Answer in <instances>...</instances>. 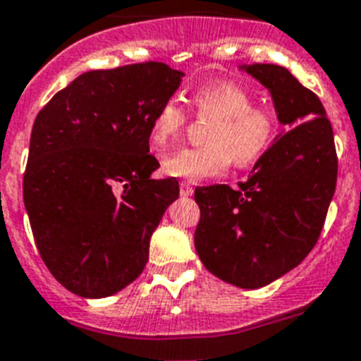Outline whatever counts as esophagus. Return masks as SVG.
Masks as SVG:
<instances>
[{"instance_id":"obj_1","label":"esophagus","mask_w":361,"mask_h":361,"mask_svg":"<svg viewBox=\"0 0 361 361\" xmlns=\"http://www.w3.org/2000/svg\"><path fill=\"white\" fill-rule=\"evenodd\" d=\"M192 192H194L192 185L181 181V183H180V194H181V196H192Z\"/></svg>"}]
</instances>
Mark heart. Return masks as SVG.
I'll return each mask as SVG.
<instances>
[{"label":"heart","instance_id":"b5f03b06","mask_svg":"<svg viewBox=\"0 0 361 361\" xmlns=\"http://www.w3.org/2000/svg\"><path fill=\"white\" fill-rule=\"evenodd\" d=\"M198 118L211 120L202 147H183L165 154L167 176L200 181L234 167L247 169L267 154L278 134V114L272 106L255 103V96L234 81H212L190 94ZM187 125V112L176 98H167L150 121V136L158 147L176 140Z\"/></svg>","mask_w":361,"mask_h":361}]
</instances>
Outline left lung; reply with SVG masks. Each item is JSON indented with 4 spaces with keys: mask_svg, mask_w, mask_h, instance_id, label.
Listing matches in <instances>:
<instances>
[{
    "mask_svg": "<svg viewBox=\"0 0 361 361\" xmlns=\"http://www.w3.org/2000/svg\"><path fill=\"white\" fill-rule=\"evenodd\" d=\"M290 130L256 161L238 189L194 190V245L205 269L241 289H258L298 267L316 245L336 190L338 156L324 105L285 67L249 65Z\"/></svg>",
    "mask_w": 361,
    "mask_h": 361,
    "instance_id": "obj_1",
    "label": "left lung"
}]
</instances>
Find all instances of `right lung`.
<instances>
[{
	"mask_svg": "<svg viewBox=\"0 0 361 361\" xmlns=\"http://www.w3.org/2000/svg\"><path fill=\"white\" fill-rule=\"evenodd\" d=\"M159 61L90 71L52 96L34 121L23 202L39 256L71 293L105 298L149 259L176 180H150V121L180 87Z\"/></svg>",
	"mask_w": 361,
	"mask_h": 361,
	"instance_id": "obj_1",
	"label": "right lung"
}]
</instances>
